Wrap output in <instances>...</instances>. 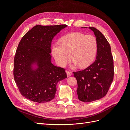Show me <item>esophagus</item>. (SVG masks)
Wrapping results in <instances>:
<instances>
[{
  "mask_svg": "<svg viewBox=\"0 0 130 130\" xmlns=\"http://www.w3.org/2000/svg\"><path fill=\"white\" fill-rule=\"evenodd\" d=\"M66 73H67V76L68 77L72 75V73L69 72V71H66Z\"/></svg>",
  "mask_w": 130,
  "mask_h": 130,
  "instance_id": "esophagus-1",
  "label": "esophagus"
}]
</instances>
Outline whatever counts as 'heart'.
Returning <instances> with one entry per match:
<instances>
[{
	"instance_id": "obj_1",
	"label": "heart",
	"mask_w": 130,
	"mask_h": 130,
	"mask_svg": "<svg viewBox=\"0 0 130 130\" xmlns=\"http://www.w3.org/2000/svg\"><path fill=\"white\" fill-rule=\"evenodd\" d=\"M97 49V42L93 36L76 32L63 37L61 44L55 43L52 51L59 66H64L70 60L71 55L74 66L86 68L94 61Z\"/></svg>"
}]
</instances>
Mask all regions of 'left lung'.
Masks as SVG:
<instances>
[{"instance_id":"obj_1","label":"left lung","mask_w":130,"mask_h":130,"mask_svg":"<svg viewBox=\"0 0 130 130\" xmlns=\"http://www.w3.org/2000/svg\"><path fill=\"white\" fill-rule=\"evenodd\" d=\"M89 28L96 37V60L85 69L74 72L77 80L78 99L83 102H92L104 97L114 76L113 59L109 43L99 30L94 27Z\"/></svg>"}]
</instances>
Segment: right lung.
I'll use <instances>...</instances> for the list:
<instances>
[{"mask_svg":"<svg viewBox=\"0 0 130 130\" xmlns=\"http://www.w3.org/2000/svg\"><path fill=\"white\" fill-rule=\"evenodd\" d=\"M67 25H37L23 36L14 59L13 76L22 95L39 103L53 100L59 81L67 78L64 68L51 61L53 38Z\"/></svg>","mask_w":130,"mask_h":130,"instance_id":"obj_1","label":"right lung"}]
</instances>
